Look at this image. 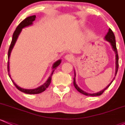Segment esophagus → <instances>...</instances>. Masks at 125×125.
<instances>
[{"mask_svg":"<svg viewBox=\"0 0 125 125\" xmlns=\"http://www.w3.org/2000/svg\"><path fill=\"white\" fill-rule=\"evenodd\" d=\"M65 58L66 60H68V61H71V60H72V59H73V56H72V54H68L65 56Z\"/></svg>","mask_w":125,"mask_h":125,"instance_id":"34e87169","label":"esophagus"}]
</instances>
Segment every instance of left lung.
<instances>
[{"mask_svg":"<svg viewBox=\"0 0 125 125\" xmlns=\"http://www.w3.org/2000/svg\"><path fill=\"white\" fill-rule=\"evenodd\" d=\"M105 40L107 41V42H109L111 46H112V49L113 50V51L115 52V54H116V71H115V76H116V74H117V71H118V68H119V56H118V53H117V48H116V40H115V34H114L113 32L112 31V30L109 28V31H108L107 34H106V35L105 36ZM74 74H75V76H74L73 78V85L74 87H75V88L78 90V91H79V93H81V94H84L85 95H88V96H98V95H101V94L103 93V92L105 91L106 89H107L110 85L111 83H112V82L113 81V80L115 79V77L113 78V81L111 82L110 83H109V85H108V86H107L105 88L104 90H101L100 92H98V93H93V94H90V93H88L87 92L83 91V90L80 88L78 86V85L76 84V82H75V72L74 71Z\"/></svg>","mask_w":125,"mask_h":125,"instance_id":"obj_1","label":"left lung"}]
</instances>
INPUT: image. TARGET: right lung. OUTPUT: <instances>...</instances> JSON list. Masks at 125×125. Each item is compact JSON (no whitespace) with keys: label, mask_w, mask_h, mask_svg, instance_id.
Listing matches in <instances>:
<instances>
[{"label":"right lung","mask_w":125,"mask_h":125,"mask_svg":"<svg viewBox=\"0 0 125 125\" xmlns=\"http://www.w3.org/2000/svg\"><path fill=\"white\" fill-rule=\"evenodd\" d=\"M35 18H36V16L35 15H32V16H28V17L26 18L24 20H23L20 23V24L18 25V27H16L15 31H14L13 34V36H12V40L11 43H10V47L9 48V50H8V72H9V76L10 77V79L12 80V83H13V84L15 85V86L16 87V88L18 89V90H20V91L22 92V93H26V94H40V93H42V92L44 91L45 90H46V88L49 87V85L51 83V80H52V76L53 75V72L54 71H55L56 68L59 65H60V63H61V60H59L57 61H56V62L54 63L53 64V66H52V69H53V71H52L51 75L49 76V78H48V79L47 80V81L46 82L44 83L42 85L40 86L39 87L35 89H31V90H29V89H24L22 88H21L18 86L15 83H14L13 80L12 79L11 77H10V75L9 74V57H10V53H11L12 49H13V46H14L17 40L18 37L19 35L21 32L22 29V28H25L26 27H28V26L31 25L32 24V22L33 21H34V20H35Z\"/></svg>","instance_id":"right-lung-1"}]
</instances>
